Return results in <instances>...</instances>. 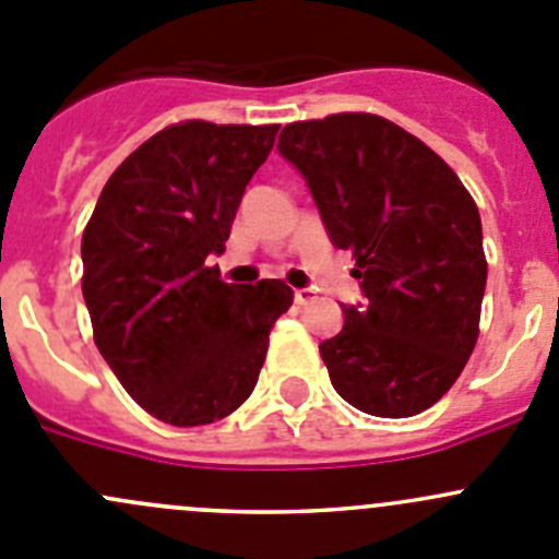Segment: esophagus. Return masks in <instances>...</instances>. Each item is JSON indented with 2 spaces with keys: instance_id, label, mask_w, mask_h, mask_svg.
I'll return each mask as SVG.
<instances>
[{
  "instance_id": "1",
  "label": "esophagus",
  "mask_w": 559,
  "mask_h": 559,
  "mask_svg": "<svg viewBox=\"0 0 559 559\" xmlns=\"http://www.w3.org/2000/svg\"><path fill=\"white\" fill-rule=\"evenodd\" d=\"M313 297H316L313 286H302V289H295V300L300 302V306H306V302H311Z\"/></svg>"
}]
</instances>
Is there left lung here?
<instances>
[{
	"instance_id": "obj_1",
	"label": "left lung",
	"mask_w": 559,
	"mask_h": 559,
	"mask_svg": "<svg viewBox=\"0 0 559 559\" xmlns=\"http://www.w3.org/2000/svg\"><path fill=\"white\" fill-rule=\"evenodd\" d=\"M335 248H352L362 302L319 346L354 408L403 419L436 405L478 337L487 259L478 207L419 138L370 112L281 129Z\"/></svg>"
}]
</instances>
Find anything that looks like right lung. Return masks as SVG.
<instances>
[{
    "label": "right lung",
    "mask_w": 559,
    "mask_h": 559,
    "mask_svg": "<svg viewBox=\"0 0 559 559\" xmlns=\"http://www.w3.org/2000/svg\"><path fill=\"white\" fill-rule=\"evenodd\" d=\"M275 134L278 123L162 129L110 175L83 233L94 343L123 389L167 425H211L240 408L270 326L295 300L278 278L224 284L207 267Z\"/></svg>",
    "instance_id": "1"
}]
</instances>
